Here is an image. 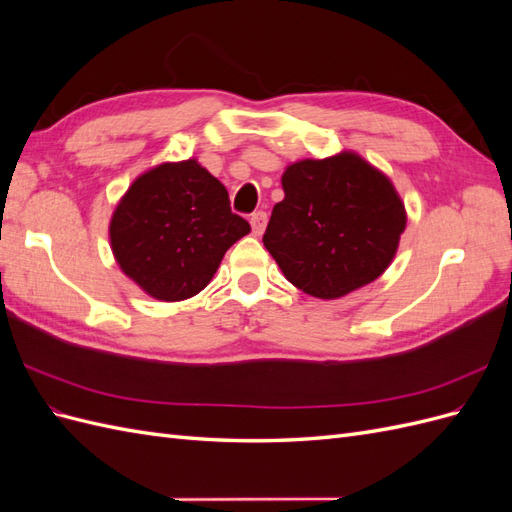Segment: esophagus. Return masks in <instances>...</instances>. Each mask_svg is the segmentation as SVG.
Returning <instances> with one entry per match:
<instances>
[{
  "label": "esophagus",
  "instance_id": "1",
  "mask_svg": "<svg viewBox=\"0 0 512 512\" xmlns=\"http://www.w3.org/2000/svg\"><path fill=\"white\" fill-rule=\"evenodd\" d=\"M250 224H252V232H254L256 237H258V235H262V232H265V228H267V213H265V211H256V213H252Z\"/></svg>",
  "mask_w": 512,
  "mask_h": 512
}]
</instances>
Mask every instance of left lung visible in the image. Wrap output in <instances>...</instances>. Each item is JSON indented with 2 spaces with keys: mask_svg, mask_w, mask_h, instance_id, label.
<instances>
[{
  "mask_svg": "<svg viewBox=\"0 0 512 512\" xmlns=\"http://www.w3.org/2000/svg\"><path fill=\"white\" fill-rule=\"evenodd\" d=\"M282 188L262 243L292 286L339 299L391 265L406 209L378 168L342 151L290 164Z\"/></svg>",
  "mask_w": 512,
  "mask_h": 512,
  "instance_id": "8db88e82",
  "label": "left lung"
}]
</instances>
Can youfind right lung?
<instances>
[{
  "mask_svg": "<svg viewBox=\"0 0 512 512\" xmlns=\"http://www.w3.org/2000/svg\"><path fill=\"white\" fill-rule=\"evenodd\" d=\"M250 232L224 185L196 160L164 162L123 194L108 226L117 265L158 301L203 290L228 247Z\"/></svg>",
  "mask_w": 512,
  "mask_h": 512,
  "instance_id": "add662e5",
  "label": "right lung"
}]
</instances>
